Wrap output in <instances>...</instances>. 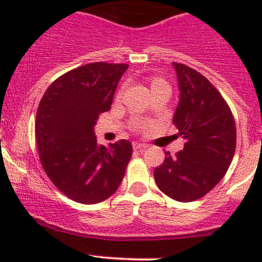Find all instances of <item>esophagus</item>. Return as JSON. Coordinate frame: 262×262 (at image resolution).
Instances as JSON below:
<instances>
[{
  "instance_id": "esophagus-1",
  "label": "esophagus",
  "mask_w": 262,
  "mask_h": 262,
  "mask_svg": "<svg viewBox=\"0 0 262 262\" xmlns=\"http://www.w3.org/2000/svg\"><path fill=\"white\" fill-rule=\"evenodd\" d=\"M133 148L136 150H143V149H146L147 146L143 143H133Z\"/></svg>"
}]
</instances>
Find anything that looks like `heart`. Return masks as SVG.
<instances>
[{
  "label": "heart",
  "instance_id": "heart-1",
  "mask_svg": "<svg viewBox=\"0 0 262 262\" xmlns=\"http://www.w3.org/2000/svg\"><path fill=\"white\" fill-rule=\"evenodd\" d=\"M157 84H166V83L162 80H160V78H153V80H152V87L157 86Z\"/></svg>",
  "mask_w": 262,
  "mask_h": 262
}]
</instances>
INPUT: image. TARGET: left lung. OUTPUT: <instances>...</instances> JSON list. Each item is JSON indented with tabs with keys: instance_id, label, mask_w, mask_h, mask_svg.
<instances>
[{
	"instance_id": "obj_1",
	"label": "left lung",
	"mask_w": 262,
	"mask_h": 262,
	"mask_svg": "<svg viewBox=\"0 0 262 262\" xmlns=\"http://www.w3.org/2000/svg\"><path fill=\"white\" fill-rule=\"evenodd\" d=\"M180 100L173 124L184 149L155 168L158 189L178 202L204 196L226 175L236 149V124L218 90L192 68L172 63Z\"/></svg>"
}]
</instances>
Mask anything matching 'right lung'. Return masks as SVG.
I'll list each match as a JSON object with an SVG mask.
<instances>
[{"instance_id":"right-lung-1","label":"right lung","mask_w":262,"mask_h":262,"mask_svg":"<svg viewBox=\"0 0 262 262\" xmlns=\"http://www.w3.org/2000/svg\"><path fill=\"white\" fill-rule=\"evenodd\" d=\"M128 64L95 62L57 78L44 94L35 137L44 171L58 190L82 204L112 196L133 153L126 139L97 144L95 125L110 110L119 80Z\"/></svg>"}]
</instances>
